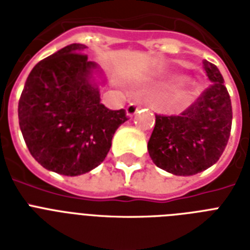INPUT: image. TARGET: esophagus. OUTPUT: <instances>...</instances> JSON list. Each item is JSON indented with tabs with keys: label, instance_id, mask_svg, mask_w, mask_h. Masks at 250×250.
<instances>
[{
	"label": "esophagus",
	"instance_id": "esophagus-1",
	"mask_svg": "<svg viewBox=\"0 0 250 250\" xmlns=\"http://www.w3.org/2000/svg\"><path fill=\"white\" fill-rule=\"evenodd\" d=\"M140 105L137 104V102H129L128 106L125 107V111H127V115L128 117H133L135 114L137 113V110H139Z\"/></svg>",
	"mask_w": 250,
	"mask_h": 250
}]
</instances>
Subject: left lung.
Instances as JSON below:
<instances>
[{
    "mask_svg": "<svg viewBox=\"0 0 250 250\" xmlns=\"http://www.w3.org/2000/svg\"><path fill=\"white\" fill-rule=\"evenodd\" d=\"M202 67L211 82L179 115L156 114L148 141L150 158L162 170L189 176L213 166L229 143L232 106L223 76L209 61Z\"/></svg>",
    "mask_w": 250,
    "mask_h": 250,
    "instance_id": "left-lung-1",
    "label": "left lung"
}]
</instances>
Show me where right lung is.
<instances>
[{
    "instance_id": "obj_1",
    "label": "right lung",
    "mask_w": 250,
    "mask_h": 250,
    "mask_svg": "<svg viewBox=\"0 0 250 250\" xmlns=\"http://www.w3.org/2000/svg\"><path fill=\"white\" fill-rule=\"evenodd\" d=\"M86 46L71 44L40 61L29 72L18 105L21 135L46 170L76 176L105 160L117 128L128 117L100 102L90 82L96 67Z\"/></svg>"
}]
</instances>
